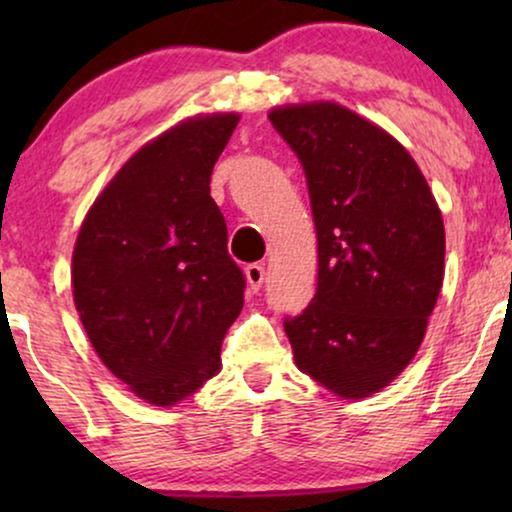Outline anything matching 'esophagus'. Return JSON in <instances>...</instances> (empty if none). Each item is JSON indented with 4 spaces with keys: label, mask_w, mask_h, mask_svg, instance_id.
I'll list each match as a JSON object with an SVG mask.
<instances>
[{
    "label": "esophagus",
    "mask_w": 512,
    "mask_h": 512,
    "mask_svg": "<svg viewBox=\"0 0 512 512\" xmlns=\"http://www.w3.org/2000/svg\"><path fill=\"white\" fill-rule=\"evenodd\" d=\"M244 275H247V284H249V289L251 291H258L263 286V282H265V268L261 263H251V265H247V270H244Z\"/></svg>",
    "instance_id": "obj_1"
}]
</instances>
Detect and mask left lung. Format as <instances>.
<instances>
[{
  "label": "left lung",
  "mask_w": 512,
  "mask_h": 512,
  "mask_svg": "<svg viewBox=\"0 0 512 512\" xmlns=\"http://www.w3.org/2000/svg\"><path fill=\"white\" fill-rule=\"evenodd\" d=\"M305 170L319 275L284 319L296 366L342 398H366L412 361L445 275V226L408 151L340 104L270 111Z\"/></svg>",
  "instance_id": "8db88e82"
}]
</instances>
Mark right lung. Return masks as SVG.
Masks as SVG:
<instances>
[{
  "label": "right lung",
  "instance_id": "right-lung-1",
  "mask_svg": "<svg viewBox=\"0 0 512 512\" xmlns=\"http://www.w3.org/2000/svg\"><path fill=\"white\" fill-rule=\"evenodd\" d=\"M237 114L195 116L142 146L83 221L74 305L97 356L153 405H174L219 373L244 305V275L209 177Z\"/></svg>",
  "mask_w": 512,
  "mask_h": 512
}]
</instances>
